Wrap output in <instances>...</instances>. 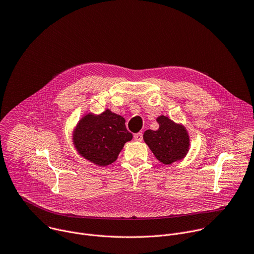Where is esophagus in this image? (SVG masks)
<instances>
[{
  "label": "esophagus",
  "instance_id": "obj_1",
  "mask_svg": "<svg viewBox=\"0 0 254 254\" xmlns=\"http://www.w3.org/2000/svg\"><path fill=\"white\" fill-rule=\"evenodd\" d=\"M134 140L135 141H142L143 140V134L142 133H136L135 135H134Z\"/></svg>",
  "mask_w": 254,
  "mask_h": 254
}]
</instances>
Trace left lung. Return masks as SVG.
Listing matches in <instances>:
<instances>
[{
	"instance_id": "obj_1",
	"label": "left lung",
	"mask_w": 254,
	"mask_h": 254,
	"mask_svg": "<svg viewBox=\"0 0 254 254\" xmlns=\"http://www.w3.org/2000/svg\"><path fill=\"white\" fill-rule=\"evenodd\" d=\"M156 121L159 124L158 130L144 132L145 143L163 164L168 165L181 160L189 149V136L186 129L165 116L158 117Z\"/></svg>"
}]
</instances>
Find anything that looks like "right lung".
<instances>
[{
    "mask_svg": "<svg viewBox=\"0 0 254 254\" xmlns=\"http://www.w3.org/2000/svg\"><path fill=\"white\" fill-rule=\"evenodd\" d=\"M125 119L110 110L94 116L87 114L78 123L73 140L79 154L100 166L116 161L124 144L132 139Z\"/></svg>",
    "mask_w": 254,
    "mask_h": 254,
    "instance_id": "right-lung-1",
    "label": "right lung"
}]
</instances>
